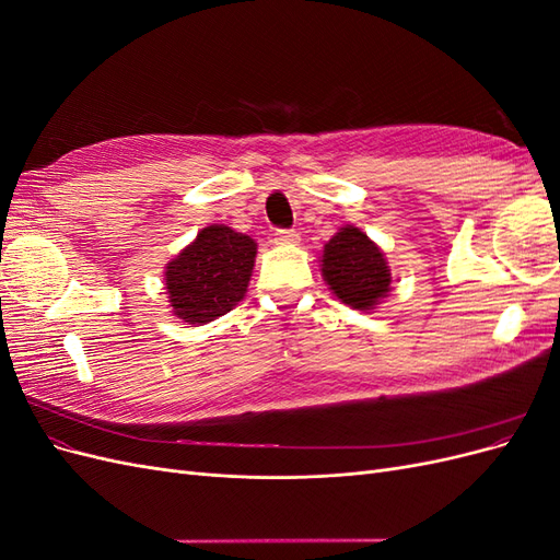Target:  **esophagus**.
<instances>
[{
    "instance_id": "obj_1",
    "label": "esophagus",
    "mask_w": 560,
    "mask_h": 560,
    "mask_svg": "<svg viewBox=\"0 0 560 560\" xmlns=\"http://www.w3.org/2000/svg\"><path fill=\"white\" fill-rule=\"evenodd\" d=\"M299 241H301V238H299V233H296V231H287V229L276 231V243H278V245L292 247V245H296Z\"/></svg>"
}]
</instances>
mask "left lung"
<instances>
[{
    "instance_id": "obj_1",
    "label": "left lung",
    "mask_w": 560,
    "mask_h": 560,
    "mask_svg": "<svg viewBox=\"0 0 560 560\" xmlns=\"http://www.w3.org/2000/svg\"><path fill=\"white\" fill-rule=\"evenodd\" d=\"M322 276L346 306L358 311H374L393 282L381 247L350 224L325 245Z\"/></svg>"
}]
</instances>
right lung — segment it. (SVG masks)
<instances>
[{"label": "right lung", "mask_w": 560, "mask_h": 560, "mask_svg": "<svg viewBox=\"0 0 560 560\" xmlns=\"http://www.w3.org/2000/svg\"><path fill=\"white\" fill-rule=\"evenodd\" d=\"M257 243L224 224L206 226L191 245L165 266V290L173 313L189 325L226 315L243 301Z\"/></svg>", "instance_id": "obj_1"}]
</instances>
